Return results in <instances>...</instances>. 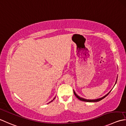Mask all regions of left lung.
I'll return each mask as SVG.
<instances>
[{"label":"left lung","instance_id":"left-lung-1","mask_svg":"<svg viewBox=\"0 0 126 126\" xmlns=\"http://www.w3.org/2000/svg\"><path fill=\"white\" fill-rule=\"evenodd\" d=\"M117 80V79H116V82H115V85H114V87L115 86ZM111 91H110V92H108L107 94L105 95L104 96H103V97H101V98H98V99H85V98H83L80 97V96H79L77 94H76V93H75V92L74 91V90H73L74 93V94H75V95L76 97V98H78L79 99H80V100H81V101H83V102H99V101H100V100H102V99H103V98H104L105 97H107V96L109 94V93L111 92Z\"/></svg>","mask_w":126,"mask_h":126}]
</instances>
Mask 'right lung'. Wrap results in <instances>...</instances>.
<instances>
[{"mask_svg":"<svg viewBox=\"0 0 126 126\" xmlns=\"http://www.w3.org/2000/svg\"><path fill=\"white\" fill-rule=\"evenodd\" d=\"M55 98H56V97H55V98H53V99L52 100H51V102H49V103H51V102H52V101H53V100L54 99H55Z\"/></svg>","mask_w":126,"mask_h":126,"instance_id":"obj_1","label":"right lung"}]
</instances>
